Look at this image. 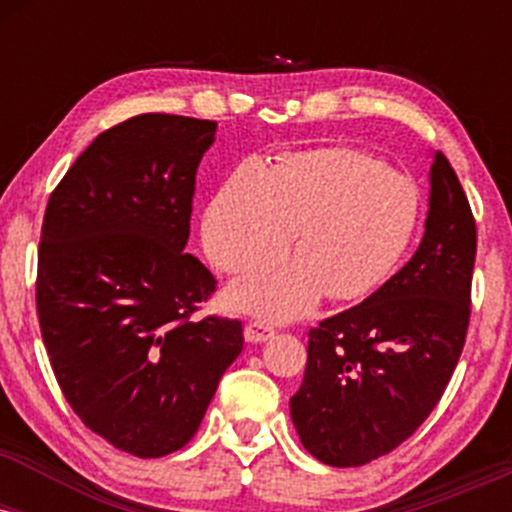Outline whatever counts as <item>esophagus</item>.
Instances as JSON below:
<instances>
[{"instance_id": "obj_1", "label": "esophagus", "mask_w": 512, "mask_h": 512, "mask_svg": "<svg viewBox=\"0 0 512 512\" xmlns=\"http://www.w3.org/2000/svg\"><path fill=\"white\" fill-rule=\"evenodd\" d=\"M274 334H276L274 327H269L267 322L255 320V322H248V325H245V342H250V344L267 342V339H272Z\"/></svg>"}]
</instances>
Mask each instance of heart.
Segmentation results:
<instances>
[{"label":"heart","mask_w":512,"mask_h":512,"mask_svg":"<svg viewBox=\"0 0 512 512\" xmlns=\"http://www.w3.org/2000/svg\"><path fill=\"white\" fill-rule=\"evenodd\" d=\"M419 219L414 182L346 146L301 151L264 170L243 163L211 199L204 250L223 272L267 267L289 250L296 262L238 281L233 310L293 320L327 293L361 301L390 276Z\"/></svg>","instance_id":"obj_1"}]
</instances>
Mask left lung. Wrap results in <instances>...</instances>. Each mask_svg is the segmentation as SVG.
Wrapping results in <instances>:
<instances>
[{
  "label": "left lung",
  "instance_id": "obj_1",
  "mask_svg": "<svg viewBox=\"0 0 512 512\" xmlns=\"http://www.w3.org/2000/svg\"><path fill=\"white\" fill-rule=\"evenodd\" d=\"M419 250L366 301L308 334L291 421L303 448L361 467L404 443L443 397L469 325L477 226L455 170L433 151Z\"/></svg>",
  "mask_w": 512,
  "mask_h": 512
}]
</instances>
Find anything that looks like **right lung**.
Returning <instances> with one entry per match:
<instances>
[{
	"mask_svg": "<svg viewBox=\"0 0 512 512\" xmlns=\"http://www.w3.org/2000/svg\"><path fill=\"white\" fill-rule=\"evenodd\" d=\"M216 122L146 113L98 134L45 209L40 332L86 428L134 457L190 443L243 351V325L192 320L214 274L185 252Z\"/></svg>",
	"mask_w": 512,
	"mask_h": 512,
	"instance_id": "1",
	"label": "right lung"
}]
</instances>
